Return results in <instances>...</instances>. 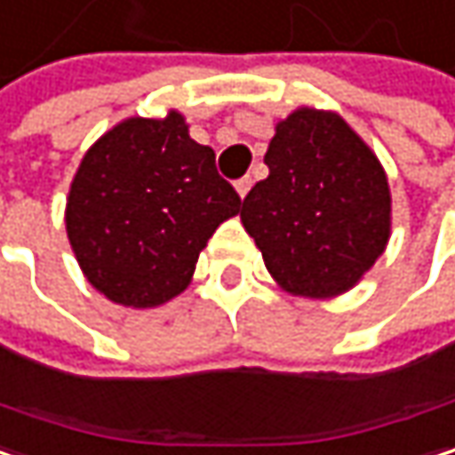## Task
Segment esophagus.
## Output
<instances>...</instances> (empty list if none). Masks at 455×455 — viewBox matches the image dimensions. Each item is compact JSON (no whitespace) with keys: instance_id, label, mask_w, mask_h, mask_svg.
Segmentation results:
<instances>
[{"instance_id":"1","label":"esophagus","mask_w":455,"mask_h":455,"mask_svg":"<svg viewBox=\"0 0 455 455\" xmlns=\"http://www.w3.org/2000/svg\"><path fill=\"white\" fill-rule=\"evenodd\" d=\"M235 191H238V196L243 199L249 191H251V178L246 175V178H241V180H235Z\"/></svg>"}]
</instances>
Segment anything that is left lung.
<instances>
[{"instance_id": "8db88e82", "label": "left lung", "mask_w": 455, "mask_h": 455, "mask_svg": "<svg viewBox=\"0 0 455 455\" xmlns=\"http://www.w3.org/2000/svg\"><path fill=\"white\" fill-rule=\"evenodd\" d=\"M269 175L243 199L241 222L272 280L291 296L351 291L390 241L393 199L367 141L330 109L299 107L275 125Z\"/></svg>"}]
</instances>
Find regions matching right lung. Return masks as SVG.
<instances>
[{
  "mask_svg": "<svg viewBox=\"0 0 455 455\" xmlns=\"http://www.w3.org/2000/svg\"><path fill=\"white\" fill-rule=\"evenodd\" d=\"M241 212L178 109L128 117L91 143L70 183L65 228L84 277L131 309L180 296L212 233Z\"/></svg>",
  "mask_w": 455,
  "mask_h": 455,
  "instance_id": "1",
  "label": "right lung"
}]
</instances>
